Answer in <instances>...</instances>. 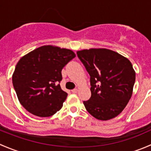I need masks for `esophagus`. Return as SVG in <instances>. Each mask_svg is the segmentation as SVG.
I'll use <instances>...</instances> for the list:
<instances>
[{
  "label": "esophagus",
  "instance_id": "34e87169",
  "mask_svg": "<svg viewBox=\"0 0 151 151\" xmlns=\"http://www.w3.org/2000/svg\"><path fill=\"white\" fill-rule=\"evenodd\" d=\"M77 91H78V89H77V88H74V89H73L72 91H71V92H72L73 93H77Z\"/></svg>",
  "mask_w": 151,
  "mask_h": 151
}]
</instances>
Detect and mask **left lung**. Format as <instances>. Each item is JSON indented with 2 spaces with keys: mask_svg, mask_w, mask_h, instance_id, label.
<instances>
[{
  "mask_svg": "<svg viewBox=\"0 0 151 151\" xmlns=\"http://www.w3.org/2000/svg\"><path fill=\"white\" fill-rule=\"evenodd\" d=\"M77 55L90 75L91 96L83 101L85 109L101 121L116 117L132 95L136 74L132 63L106 49L83 50Z\"/></svg>",
  "mask_w": 151,
  "mask_h": 151,
  "instance_id": "8db88e82",
  "label": "left lung"
}]
</instances>
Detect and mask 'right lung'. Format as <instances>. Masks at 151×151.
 <instances>
[{"label":"right lung","mask_w":151,"mask_h":151,"mask_svg":"<svg viewBox=\"0 0 151 151\" xmlns=\"http://www.w3.org/2000/svg\"><path fill=\"white\" fill-rule=\"evenodd\" d=\"M74 52L47 45L23 56L15 67L12 83L20 104L33 115L50 117L67 97L61 89V71L75 58Z\"/></svg>","instance_id":"add662e5"}]
</instances>
